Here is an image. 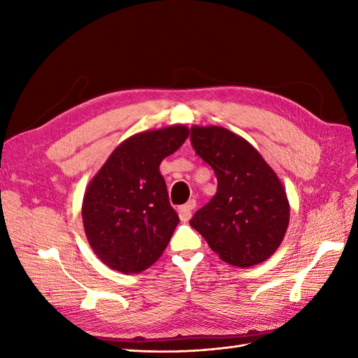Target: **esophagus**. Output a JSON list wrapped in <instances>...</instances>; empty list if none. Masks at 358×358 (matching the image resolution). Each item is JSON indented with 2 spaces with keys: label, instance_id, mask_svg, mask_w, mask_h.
Masks as SVG:
<instances>
[{
  "label": "esophagus",
  "instance_id": "1",
  "mask_svg": "<svg viewBox=\"0 0 358 358\" xmlns=\"http://www.w3.org/2000/svg\"><path fill=\"white\" fill-rule=\"evenodd\" d=\"M194 208H196V201H194V200H189L187 204L180 206V208H179V218H180V221H183V222L189 221Z\"/></svg>",
  "mask_w": 358,
  "mask_h": 358
}]
</instances>
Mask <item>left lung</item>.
I'll use <instances>...</instances> for the list:
<instances>
[{
	"label": "left lung",
	"mask_w": 358,
	"mask_h": 358,
	"mask_svg": "<svg viewBox=\"0 0 358 358\" xmlns=\"http://www.w3.org/2000/svg\"><path fill=\"white\" fill-rule=\"evenodd\" d=\"M191 145L213 169L218 189L189 224L222 262L263 263L282 242L289 204L276 173L245 138L222 127H192Z\"/></svg>",
	"instance_id": "1"
}]
</instances>
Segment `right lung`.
I'll return each instance as SVG.
<instances>
[{
	"instance_id": "1",
	"label": "right lung",
	"mask_w": 358,
	"mask_h": 358,
	"mask_svg": "<svg viewBox=\"0 0 358 358\" xmlns=\"http://www.w3.org/2000/svg\"><path fill=\"white\" fill-rule=\"evenodd\" d=\"M183 125L145 131L119 145L85 192L86 237L104 264L138 273L164 252L179 216L169 201L159 164L185 143Z\"/></svg>"
}]
</instances>
